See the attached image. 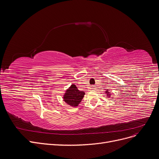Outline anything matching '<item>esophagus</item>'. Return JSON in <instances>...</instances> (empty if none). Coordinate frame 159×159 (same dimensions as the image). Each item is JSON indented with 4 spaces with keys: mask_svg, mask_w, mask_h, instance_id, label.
Instances as JSON below:
<instances>
[{
    "mask_svg": "<svg viewBox=\"0 0 159 159\" xmlns=\"http://www.w3.org/2000/svg\"><path fill=\"white\" fill-rule=\"evenodd\" d=\"M92 90H96V86H92Z\"/></svg>",
    "mask_w": 159,
    "mask_h": 159,
    "instance_id": "esophagus-1",
    "label": "esophagus"
}]
</instances>
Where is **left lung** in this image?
<instances>
[{
    "label": "left lung",
    "mask_w": 159,
    "mask_h": 159,
    "mask_svg": "<svg viewBox=\"0 0 159 159\" xmlns=\"http://www.w3.org/2000/svg\"><path fill=\"white\" fill-rule=\"evenodd\" d=\"M105 93H106V95H107V98H110L111 97V92H110V91L109 90H106L105 92Z\"/></svg>",
    "instance_id": "left-lung-1"
}]
</instances>
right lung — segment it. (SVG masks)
Wrapping results in <instances>:
<instances>
[{"label": "right lung", "mask_w": 159, "mask_h": 159, "mask_svg": "<svg viewBox=\"0 0 159 159\" xmlns=\"http://www.w3.org/2000/svg\"><path fill=\"white\" fill-rule=\"evenodd\" d=\"M85 95V92L79 91L74 84L66 90L63 96V101L71 107H77Z\"/></svg>", "instance_id": "obj_1"}]
</instances>
